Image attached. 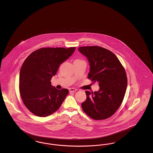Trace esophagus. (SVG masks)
Segmentation results:
<instances>
[{
  "label": "esophagus",
  "instance_id": "34e87169",
  "mask_svg": "<svg viewBox=\"0 0 153 153\" xmlns=\"http://www.w3.org/2000/svg\"><path fill=\"white\" fill-rule=\"evenodd\" d=\"M77 91V89L76 88H71L69 89V92H74Z\"/></svg>",
  "mask_w": 153,
  "mask_h": 153
}]
</instances>
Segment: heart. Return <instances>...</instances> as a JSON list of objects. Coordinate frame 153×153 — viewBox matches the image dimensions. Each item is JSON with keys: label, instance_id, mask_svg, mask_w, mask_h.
Masks as SVG:
<instances>
[{"label": "heart", "instance_id": "b5f03b06", "mask_svg": "<svg viewBox=\"0 0 153 153\" xmlns=\"http://www.w3.org/2000/svg\"><path fill=\"white\" fill-rule=\"evenodd\" d=\"M76 60H80V59H76Z\"/></svg>", "mask_w": 153, "mask_h": 153}]
</instances>
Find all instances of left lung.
I'll use <instances>...</instances> for the list:
<instances>
[{"label": "left lung", "mask_w": 153, "mask_h": 153, "mask_svg": "<svg viewBox=\"0 0 153 153\" xmlns=\"http://www.w3.org/2000/svg\"><path fill=\"white\" fill-rule=\"evenodd\" d=\"M79 51L88 58L90 72L88 79L98 82L97 92L86 91L87 99L81 104L84 112L94 120L112 116L123 100L127 77L123 66L112 52L97 46L80 47Z\"/></svg>", "instance_id": "8db88e82"}]
</instances>
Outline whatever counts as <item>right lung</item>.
Returning <instances> with one entry per match:
<instances>
[{
	"label": "right lung",
	"mask_w": 153,
	"mask_h": 153,
	"mask_svg": "<svg viewBox=\"0 0 153 153\" xmlns=\"http://www.w3.org/2000/svg\"><path fill=\"white\" fill-rule=\"evenodd\" d=\"M75 47L43 48L32 52L22 64L19 88L25 105L38 117H48L60 107L69 93L51 85L61 64L69 58Z\"/></svg>",
	"instance_id": "obj_1"
}]
</instances>
